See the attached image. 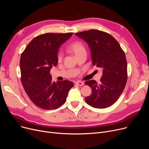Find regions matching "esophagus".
<instances>
[{"label":"esophagus","mask_w":149,"mask_h":149,"mask_svg":"<svg viewBox=\"0 0 149 149\" xmlns=\"http://www.w3.org/2000/svg\"><path fill=\"white\" fill-rule=\"evenodd\" d=\"M75 84H76L77 85H78V86H82L84 85V83H83V81H77V82L75 83Z\"/></svg>","instance_id":"34e87169"}]
</instances>
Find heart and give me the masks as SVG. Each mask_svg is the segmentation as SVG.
<instances>
[{
    "instance_id": "obj_1",
    "label": "heart",
    "mask_w": 149,
    "mask_h": 149,
    "mask_svg": "<svg viewBox=\"0 0 149 149\" xmlns=\"http://www.w3.org/2000/svg\"><path fill=\"white\" fill-rule=\"evenodd\" d=\"M68 51L74 54L76 56L77 55L80 54L81 52L85 51L83 45L80 42H75L70 44L68 47ZM62 58V54L61 52H58L57 54V60L58 61H61Z\"/></svg>"
}]
</instances>
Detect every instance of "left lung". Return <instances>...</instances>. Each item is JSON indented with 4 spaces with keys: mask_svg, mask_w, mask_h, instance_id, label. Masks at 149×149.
Returning a JSON list of instances; mask_svg holds the SVG:
<instances>
[{
    "mask_svg": "<svg viewBox=\"0 0 149 149\" xmlns=\"http://www.w3.org/2000/svg\"><path fill=\"white\" fill-rule=\"evenodd\" d=\"M89 47L93 66L102 69L100 83L95 80L84 83L92 89L85 101L91 106L104 109L115 103L126 86L127 65L126 56L118 42L109 34L97 29L75 34Z\"/></svg>",
    "mask_w": 149,
    "mask_h": 149,
    "instance_id": "obj_1",
    "label": "left lung"
}]
</instances>
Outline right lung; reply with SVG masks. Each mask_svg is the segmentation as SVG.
Here are the masks:
<instances>
[{
    "instance_id": "add662e5",
    "label": "right lung",
    "mask_w": 149,
    "mask_h": 149,
    "mask_svg": "<svg viewBox=\"0 0 149 149\" xmlns=\"http://www.w3.org/2000/svg\"><path fill=\"white\" fill-rule=\"evenodd\" d=\"M69 33H46L33 38L21 55V81L31 101L45 110L63 104L74 84L68 80H52L50 70L58 63L60 46L72 36Z\"/></svg>"
}]
</instances>
